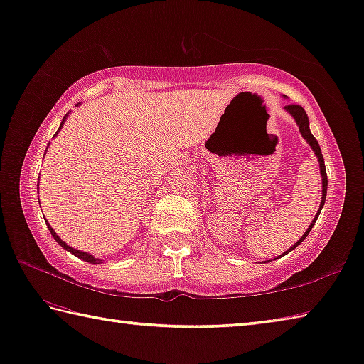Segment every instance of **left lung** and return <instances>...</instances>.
Wrapping results in <instances>:
<instances>
[{"label": "left lung", "mask_w": 364, "mask_h": 364, "mask_svg": "<svg viewBox=\"0 0 364 364\" xmlns=\"http://www.w3.org/2000/svg\"><path fill=\"white\" fill-rule=\"evenodd\" d=\"M286 109L294 116V119L296 121V124H299V129H300V133L303 135V138H305V139L308 141V143H309V146L313 147L314 154L317 155V160H318V163H321V174H322V201H321V207H318V212H317V215H316V218L313 220V223H311L309 228L306 229V232L303 234L301 239H300L299 242H296L291 250L286 251V253H289V251H292L294 248L299 247V245L306 239V235L309 234L311 229H313V226H314V223H316V220L318 218V213H321L322 207H323V204H325V198H327V185H328V181H327V169H325V163H323V155H322V152H321V146H318L317 139L313 136V133H311V130H309V121H308L306 111L303 109L300 105H296V103H289V105H286ZM286 253H284V255H286Z\"/></svg>", "instance_id": "8db88e82"}]
</instances>
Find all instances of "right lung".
<instances>
[{
  "mask_svg": "<svg viewBox=\"0 0 364 364\" xmlns=\"http://www.w3.org/2000/svg\"><path fill=\"white\" fill-rule=\"evenodd\" d=\"M64 121H65V117L63 119V124H64ZM61 124V125H63ZM47 226H48V229H50V232H51V235H53V239L61 245L63 248H65L69 251V253H72L73 256H77V257H80V259H83V261H86V262H91V264H100V259H95L94 256H91V255H87V253H85V251H78V250H75V248H72V247H69L68 243H64L61 239H59V237L56 235V232L53 231V229H51V226L47 223Z\"/></svg>",
  "mask_w": 364,
  "mask_h": 364,
  "instance_id": "obj_1",
  "label": "right lung"
}]
</instances>
